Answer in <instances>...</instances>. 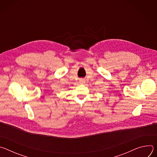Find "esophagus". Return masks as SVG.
<instances>
[{
	"instance_id": "1",
	"label": "esophagus",
	"mask_w": 157,
	"mask_h": 157,
	"mask_svg": "<svg viewBox=\"0 0 157 157\" xmlns=\"http://www.w3.org/2000/svg\"><path fill=\"white\" fill-rule=\"evenodd\" d=\"M79 83H80V84H84V83H85V80H84V79H79Z\"/></svg>"
}]
</instances>
